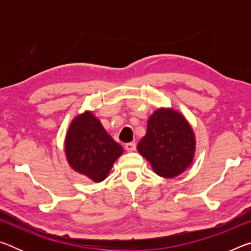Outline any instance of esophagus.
Returning <instances> with one entry per match:
<instances>
[{
  "instance_id": "1",
  "label": "esophagus",
  "mask_w": 251,
  "mask_h": 251,
  "mask_svg": "<svg viewBox=\"0 0 251 251\" xmlns=\"http://www.w3.org/2000/svg\"><path fill=\"white\" fill-rule=\"evenodd\" d=\"M125 148L127 151H134L136 150V144L135 143H127V144H125Z\"/></svg>"
}]
</instances>
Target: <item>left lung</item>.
Instances as JSON below:
<instances>
[{
    "mask_svg": "<svg viewBox=\"0 0 251 251\" xmlns=\"http://www.w3.org/2000/svg\"><path fill=\"white\" fill-rule=\"evenodd\" d=\"M137 150L161 177L174 178L192 165L196 151L194 130L181 113L158 108L147 122V130Z\"/></svg>",
    "mask_w": 251,
    "mask_h": 251,
    "instance_id": "1",
    "label": "left lung"
}]
</instances>
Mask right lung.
<instances>
[{
    "label": "right lung",
    "mask_w": 251,
    "mask_h": 251,
    "mask_svg": "<svg viewBox=\"0 0 251 251\" xmlns=\"http://www.w3.org/2000/svg\"><path fill=\"white\" fill-rule=\"evenodd\" d=\"M123 151L90 110L72 121L66 133L65 155L70 166L80 175L95 182L103 181Z\"/></svg>",
    "instance_id": "add662e5"
}]
</instances>
